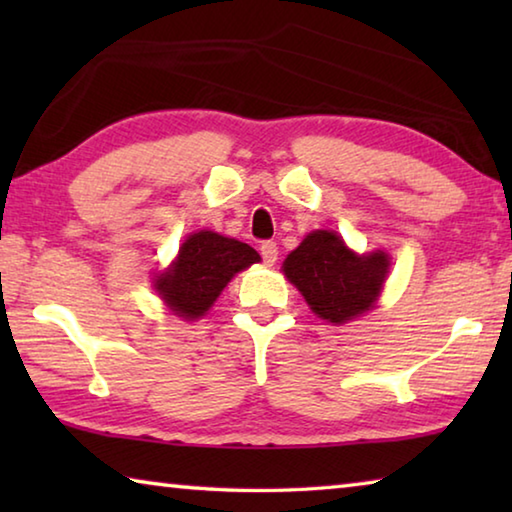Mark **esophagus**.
I'll list each match as a JSON object with an SVG mask.
<instances>
[{
    "label": "esophagus",
    "mask_w": 512,
    "mask_h": 512,
    "mask_svg": "<svg viewBox=\"0 0 512 512\" xmlns=\"http://www.w3.org/2000/svg\"><path fill=\"white\" fill-rule=\"evenodd\" d=\"M262 259H264V264L266 266H273L275 262H277V244L275 241H264L262 244Z\"/></svg>",
    "instance_id": "34e87169"
}]
</instances>
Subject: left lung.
Here are the masks:
<instances>
[{"label":"left lung","instance_id":"obj_1","mask_svg":"<svg viewBox=\"0 0 512 512\" xmlns=\"http://www.w3.org/2000/svg\"><path fill=\"white\" fill-rule=\"evenodd\" d=\"M391 268L384 250L357 255L332 230H314L284 259L287 280L309 309L327 323L343 325L375 305Z\"/></svg>","mask_w":512,"mask_h":512}]
</instances>
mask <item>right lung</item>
<instances>
[{
  "label": "right lung",
  "mask_w": 512,
  "mask_h": 512,
  "mask_svg": "<svg viewBox=\"0 0 512 512\" xmlns=\"http://www.w3.org/2000/svg\"><path fill=\"white\" fill-rule=\"evenodd\" d=\"M259 259L244 241L201 230L185 239L167 271L153 277V287L173 314L196 320L205 316L232 277Z\"/></svg>",
  "instance_id": "right-lung-1"
}]
</instances>
